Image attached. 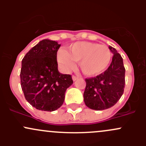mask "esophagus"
<instances>
[{
	"instance_id": "esophagus-1",
	"label": "esophagus",
	"mask_w": 146,
	"mask_h": 146,
	"mask_svg": "<svg viewBox=\"0 0 146 146\" xmlns=\"http://www.w3.org/2000/svg\"><path fill=\"white\" fill-rule=\"evenodd\" d=\"M72 78H73V81H76V80H78V76H72Z\"/></svg>"
}]
</instances>
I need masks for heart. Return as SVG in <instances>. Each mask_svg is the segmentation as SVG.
I'll return each mask as SVG.
<instances>
[{
  "label": "heart",
  "mask_w": 146,
  "mask_h": 146,
  "mask_svg": "<svg viewBox=\"0 0 146 146\" xmlns=\"http://www.w3.org/2000/svg\"><path fill=\"white\" fill-rule=\"evenodd\" d=\"M111 58V51L107 46L88 42H76L69 46L66 51L59 50L57 54V60L65 70L74 68L76 61L82 73L89 76L104 71Z\"/></svg>",
  "instance_id": "obj_1"
}]
</instances>
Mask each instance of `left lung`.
Returning <instances> with one entry per match:
<instances>
[{
    "mask_svg": "<svg viewBox=\"0 0 146 146\" xmlns=\"http://www.w3.org/2000/svg\"><path fill=\"white\" fill-rule=\"evenodd\" d=\"M109 48L114 55L108 68L96 77L85 78L84 102L91 110H104L113 107L124 90L126 70L123 58L115 48Z\"/></svg>",
    "mask_w": 146,
    "mask_h": 146,
    "instance_id": "left-lung-1",
    "label": "left lung"
}]
</instances>
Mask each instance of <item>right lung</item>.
I'll use <instances>...</instances> for the list:
<instances>
[{"instance_id":"right-lung-1","label":"right lung","mask_w":146,"mask_h":146,"mask_svg":"<svg viewBox=\"0 0 146 146\" xmlns=\"http://www.w3.org/2000/svg\"><path fill=\"white\" fill-rule=\"evenodd\" d=\"M58 42L44 39L26 54L22 61L20 84L25 98L32 107L52 111L59 108L72 76L58 70Z\"/></svg>"}]
</instances>
